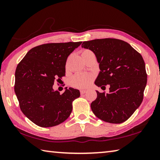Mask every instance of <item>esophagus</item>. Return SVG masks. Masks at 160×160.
I'll return each mask as SVG.
<instances>
[{
    "label": "esophagus",
    "instance_id": "1",
    "mask_svg": "<svg viewBox=\"0 0 160 160\" xmlns=\"http://www.w3.org/2000/svg\"><path fill=\"white\" fill-rule=\"evenodd\" d=\"M87 92V91L86 90H80V94H85Z\"/></svg>",
    "mask_w": 160,
    "mask_h": 160
}]
</instances>
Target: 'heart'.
<instances>
[{
	"label": "heart",
	"instance_id": "heart-1",
	"mask_svg": "<svg viewBox=\"0 0 160 160\" xmlns=\"http://www.w3.org/2000/svg\"><path fill=\"white\" fill-rule=\"evenodd\" d=\"M89 51L88 50L83 51V52ZM82 52V53H83ZM94 80V75L90 73H80L75 74L70 80V85L76 88H87L91 85Z\"/></svg>",
	"mask_w": 160,
	"mask_h": 160
}]
</instances>
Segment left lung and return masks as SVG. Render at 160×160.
Instances as JSON below:
<instances>
[{
  "instance_id": "1",
  "label": "left lung",
  "mask_w": 160,
  "mask_h": 160,
  "mask_svg": "<svg viewBox=\"0 0 160 160\" xmlns=\"http://www.w3.org/2000/svg\"><path fill=\"white\" fill-rule=\"evenodd\" d=\"M82 47L93 51L100 72L95 85L109 92L97 91L92 102L94 114L111 123H121L131 117L141 104L147 84L144 60L136 50L123 40L105 38L84 42Z\"/></svg>"
}]
</instances>
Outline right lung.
Returning <instances> with one entry per match:
<instances>
[{"instance_id": "add662e5", "label": "right lung", "mask_w": 160, "mask_h": 160, "mask_svg": "<svg viewBox=\"0 0 160 160\" xmlns=\"http://www.w3.org/2000/svg\"><path fill=\"white\" fill-rule=\"evenodd\" d=\"M82 42L49 43L32 48L15 70V92L22 113L36 125L52 127L63 123L72 112L80 91L69 88L61 94L54 81L66 75L68 56ZM58 79H57V78Z\"/></svg>"}]
</instances>
